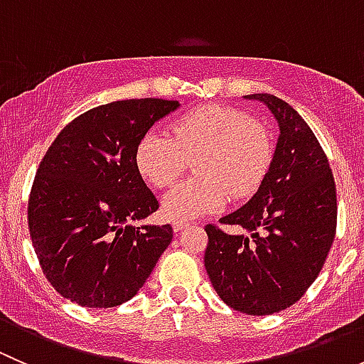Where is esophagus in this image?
<instances>
[{
	"instance_id": "esophagus-1",
	"label": "esophagus",
	"mask_w": 364,
	"mask_h": 364,
	"mask_svg": "<svg viewBox=\"0 0 364 364\" xmlns=\"http://www.w3.org/2000/svg\"><path fill=\"white\" fill-rule=\"evenodd\" d=\"M186 227H190V222H186V220H174V222H172V229H174V232H181V230L186 229Z\"/></svg>"
}]
</instances>
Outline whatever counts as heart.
I'll return each instance as SVG.
<instances>
[{
	"label": "heart",
	"mask_w": 364,
	"mask_h": 364,
	"mask_svg": "<svg viewBox=\"0 0 364 364\" xmlns=\"http://www.w3.org/2000/svg\"><path fill=\"white\" fill-rule=\"evenodd\" d=\"M196 160L197 178L172 188L161 203L168 220L220 211L229 197L248 199L273 161V141L260 121L237 107L208 104L172 124V137L148 132L135 148V167L148 185L167 188Z\"/></svg>",
	"instance_id": "1"
}]
</instances>
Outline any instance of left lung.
<instances>
[{"label":"left lung","instance_id":"8db88e82","mask_svg":"<svg viewBox=\"0 0 364 364\" xmlns=\"http://www.w3.org/2000/svg\"><path fill=\"white\" fill-rule=\"evenodd\" d=\"M245 98L269 109L280 135L260 188L220 218L248 236L205 225L204 266L223 303L271 315L301 299L321 273L336 232V186L328 156L297 111L274 95Z\"/></svg>","mask_w":364,"mask_h":364}]
</instances>
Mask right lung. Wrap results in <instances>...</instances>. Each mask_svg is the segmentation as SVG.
I'll return each mask as SVG.
<instances>
[{"label":"right lung","mask_w":364,"mask_h":364,"mask_svg":"<svg viewBox=\"0 0 364 364\" xmlns=\"http://www.w3.org/2000/svg\"><path fill=\"white\" fill-rule=\"evenodd\" d=\"M176 100H119L68 123L40 161L28 225L43 274L86 308H112L144 285L172 241L171 225H141L159 200L135 167V148Z\"/></svg>","instance_id":"add662e5"}]
</instances>
